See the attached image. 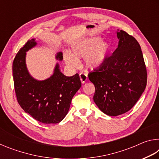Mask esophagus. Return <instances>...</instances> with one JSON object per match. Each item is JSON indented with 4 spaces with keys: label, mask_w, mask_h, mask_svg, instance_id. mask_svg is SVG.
Returning <instances> with one entry per match:
<instances>
[{
    "label": "esophagus",
    "mask_w": 159,
    "mask_h": 159,
    "mask_svg": "<svg viewBox=\"0 0 159 159\" xmlns=\"http://www.w3.org/2000/svg\"><path fill=\"white\" fill-rule=\"evenodd\" d=\"M80 79L81 80L82 83H85L88 80V75L85 73H80Z\"/></svg>",
    "instance_id": "1"
}]
</instances>
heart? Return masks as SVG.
Here are the masks:
<instances>
[{
    "label": "heart",
    "instance_id": "b5f03b06",
    "mask_svg": "<svg viewBox=\"0 0 159 159\" xmlns=\"http://www.w3.org/2000/svg\"><path fill=\"white\" fill-rule=\"evenodd\" d=\"M99 41V38L78 41L72 45V55L66 52L64 55L66 63L71 66L79 64L78 59L85 57L86 66L90 69H95L104 63L108 52L109 45L105 41Z\"/></svg>",
    "mask_w": 159,
    "mask_h": 159
}]
</instances>
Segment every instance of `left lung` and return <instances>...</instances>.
I'll list each match as a JSON object with an SVG mask.
<instances>
[{
	"label": "left lung",
	"mask_w": 159,
	"mask_h": 159,
	"mask_svg": "<svg viewBox=\"0 0 159 159\" xmlns=\"http://www.w3.org/2000/svg\"><path fill=\"white\" fill-rule=\"evenodd\" d=\"M118 46L88 78L95 87L93 97L104 114L116 116L133 108L147 85V73L138 41L120 30Z\"/></svg>",
	"instance_id": "1"
}]
</instances>
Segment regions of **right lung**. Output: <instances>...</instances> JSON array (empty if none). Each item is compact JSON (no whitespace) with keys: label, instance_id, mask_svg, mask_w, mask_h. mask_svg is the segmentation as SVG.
I'll return each instance as SVG.
<instances>
[{"label":"right lung","instance_id":"1","mask_svg":"<svg viewBox=\"0 0 159 159\" xmlns=\"http://www.w3.org/2000/svg\"><path fill=\"white\" fill-rule=\"evenodd\" d=\"M36 45L34 39L26 43L18 51L12 64L15 91L19 104L26 113L38 121L58 123L69 111L72 98L81 87L79 74L66 76L57 64L52 76L39 81L34 79L26 69V52ZM56 58L61 60L62 53Z\"/></svg>","mask_w":159,"mask_h":159}]
</instances>
